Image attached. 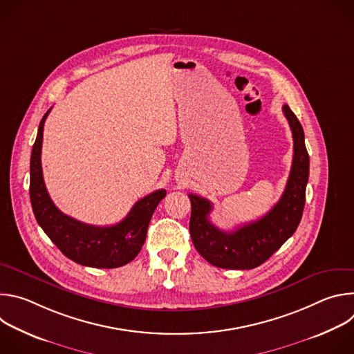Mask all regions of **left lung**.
<instances>
[{
	"mask_svg": "<svg viewBox=\"0 0 354 354\" xmlns=\"http://www.w3.org/2000/svg\"><path fill=\"white\" fill-rule=\"evenodd\" d=\"M294 141V156L286 189L277 203L259 220L235 231H221L209 220L213 205L205 197L189 194L192 214L189 231L194 248L209 263L223 269H254L266 262L295 232L306 205L310 157L304 130L297 116L283 106Z\"/></svg>",
	"mask_w": 354,
	"mask_h": 354,
	"instance_id": "obj_1",
	"label": "left lung"
}]
</instances>
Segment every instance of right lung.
I'll use <instances>...</instances> for the list:
<instances>
[{
  "mask_svg": "<svg viewBox=\"0 0 354 354\" xmlns=\"http://www.w3.org/2000/svg\"><path fill=\"white\" fill-rule=\"evenodd\" d=\"M50 111L43 116L30 156V203L37 224L52 242L73 262L113 269L131 262L141 250L147 228L167 190L160 189L140 198L129 214L118 224L96 227L81 223L62 213L50 198L41 172L43 126Z\"/></svg>",
  "mask_w": 354,
  "mask_h": 354,
  "instance_id": "right-lung-1",
  "label": "right lung"
}]
</instances>
